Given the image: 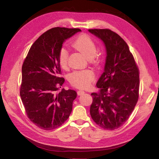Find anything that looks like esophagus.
Segmentation results:
<instances>
[{"label": "esophagus", "instance_id": "34e87169", "mask_svg": "<svg viewBox=\"0 0 159 159\" xmlns=\"http://www.w3.org/2000/svg\"><path fill=\"white\" fill-rule=\"evenodd\" d=\"M77 93L78 95H82L84 93V91H82V90H78L77 92Z\"/></svg>", "mask_w": 159, "mask_h": 159}]
</instances>
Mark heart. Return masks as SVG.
<instances>
[{
  "label": "heart",
  "instance_id": "obj_1",
  "mask_svg": "<svg viewBox=\"0 0 159 159\" xmlns=\"http://www.w3.org/2000/svg\"><path fill=\"white\" fill-rule=\"evenodd\" d=\"M72 46L82 52L89 59H94L97 53V45L89 35L82 34L73 41ZM68 51L65 47H62L58 52V62L64 69L68 68ZM94 72L92 69H86L74 70L69 76L70 84L77 89H86L89 87L94 79Z\"/></svg>",
  "mask_w": 159,
  "mask_h": 159
}]
</instances>
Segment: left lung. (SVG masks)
Returning <instances> with one entry per match:
<instances>
[{
  "label": "left lung",
  "mask_w": 159,
  "mask_h": 159,
  "mask_svg": "<svg viewBox=\"0 0 159 159\" xmlns=\"http://www.w3.org/2000/svg\"><path fill=\"white\" fill-rule=\"evenodd\" d=\"M106 48L104 72L91 94L92 118L102 129L115 130L129 118L138 101L139 70L125 40L108 29H89Z\"/></svg>",
  "instance_id": "1"
}]
</instances>
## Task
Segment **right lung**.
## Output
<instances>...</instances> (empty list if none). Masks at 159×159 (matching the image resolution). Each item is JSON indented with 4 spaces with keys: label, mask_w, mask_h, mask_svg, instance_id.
<instances>
[{
    "label": "right lung",
    "mask_w": 159,
    "mask_h": 159,
    "mask_svg": "<svg viewBox=\"0 0 159 159\" xmlns=\"http://www.w3.org/2000/svg\"><path fill=\"white\" fill-rule=\"evenodd\" d=\"M80 29L56 27L45 32L32 45L23 62L20 94L30 120L43 130L61 126L72 111L77 97L73 90L61 88L58 52L65 39Z\"/></svg>",
    "instance_id": "add662e5"
}]
</instances>
